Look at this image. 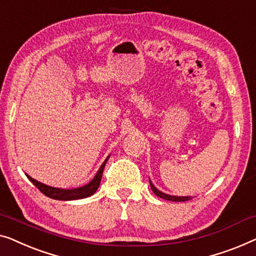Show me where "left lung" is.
<instances>
[{"mask_svg": "<svg viewBox=\"0 0 256 256\" xmlns=\"http://www.w3.org/2000/svg\"><path fill=\"white\" fill-rule=\"evenodd\" d=\"M150 189H152V192L156 194V196H159L160 198L172 200V202H186V200H189L192 198V196H172V195H167V194L160 192L159 189L156 188L150 180Z\"/></svg>", "mask_w": 256, "mask_h": 256, "instance_id": "obj_1", "label": "left lung"}]
</instances>
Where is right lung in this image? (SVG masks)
Returning a JSON list of instances; mask_svg holds the SVG:
<instances>
[{"instance_id":"add662e5","label":"right lung","mask_w":256,"mask_h":256,"mask_svg":"<svg viewBox=\"0 0 256 256\" xmlns=\"http://www.w3.org/2000/svg\"><path fill=\"white\" fill-rule=\"evenodd\" d=\"M110 156L104 160V162L100 164V167L98 169V172H96V175L94 176V178L88 184H86L84 186H80V188H75V189H61V188H54V186H46L44 183L37 181V180L32 178L31 176H28V178L34 183V184L37 186V188L40 190V192L44 194L45 196L50 197V198L53 200H81V198H87V197H90L92 195L96 192V190L98 189L100 183V178H102V174H103V169L106 167V164L108 159H109Z\"/></svg>"}]
</instances>
